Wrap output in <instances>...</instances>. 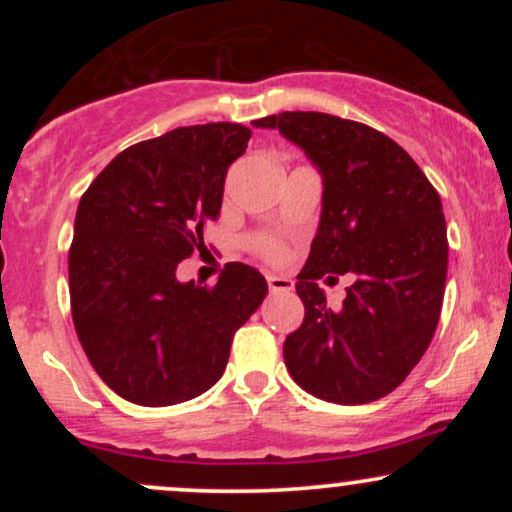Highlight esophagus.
I'll return each instance as SVG.
<instances>
[{
	"mask_svg": "<svg viewBox=\"0 0 512 512\" xmlns=\"http://www.w3.org/2000/svg\"><path fill=\"white\" fill-rule=\"evenodd\" d=\"M267 286L272 293H291L293 291V281L289 276H276V274H269L267 276Z\"/></svg>",
	"mask_w": 512,
	"mask_h": 512,
	"instance_id": "34e87169",
	"label": "esophagus"
}]
</instances>
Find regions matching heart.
Returning a JSON list of instances; mask_svg holds the SVG:
<instances>
[{
    "label": "heart",
    "mask_w": 512,
    "mask_h": 512,
    "mask_svg": "<svg viewBox=\"0 0 512 512\" xmlns=\"http://www.w3.org/2000/svg\"><path fill=\"white\" fill-rule=\"evenodd\" d=\"M255 250L260 252V255L264 257V260L269 262H279L281 257H284V245L279 243V240L274 238H257L255 240Z\"/></svg>",
    "instance_id": "obj_1"
}]
</instances>
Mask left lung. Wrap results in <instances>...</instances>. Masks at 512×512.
<instances>
[{"mask_svg":"<svg viewBox=\"0 0 512 512\" xmlns=\"http://www.w3.org/2000/svg\"><path fill=\"white\" fill-rule=\"evenodd\" d=\"M279 129L322 175L320 226L296 281L303 325L284 342L291 378L334 404L390 395L421 361L438 327L448 233L436 187L378 129L327 113H279L252 122ZM354 273L343 308L314 284Z\"/></svg>","mask_w":512,"mask_h":512,"instance_id":"obj_1","label":"left lung"}]
</instances>
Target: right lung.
Segmentation results:
<instances>
[{
    "mask_svg": "<svg viewBox=\"0 0 512 512\" xmlns=\"http://www.w3.org/2000/svg\"><path fill=\"white\" fill-rule=\"evenodd\" d=\"M250 134L236 122L178 127L117 154L81 197L69 248L74 330L127 402L170 407L207 392L267 296L264 276L243 262H228L216 286L175 276L204 248Z\"/></svg>",
    "mask_w": 512,
    "mask_h": 512,
    "instance_id": "1",
    "label": "right lung"
}]
</instances>
